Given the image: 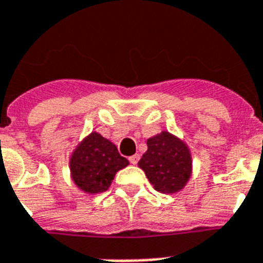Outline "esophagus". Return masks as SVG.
I'll return each mask as SVG.
<instances>
[{"label": "esophagus", "instance_id": "1", "mask_svg": "<svg viewBox=\"0 0 263 263\" xmlns=\"http://www.w3.org/2000/svg\"><path fill=\"white\" fill-rule=\"evenodd\" d=\"M138 160H140V155H134V156H130L129 157L130 164H133V165H136L137 162H138Z\"/></svg>", "mask_w": 263, "mask_h": 263}]
</instances>
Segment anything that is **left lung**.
<instances>
[{"mask_svg": "<svg viewBox=\"0 0 263 263\" xmlns=\"http://www.w3.org/2000/svg\"><path fill=\"white\" fill-rule=\"evenodd\" d=\"M147 151L138 162L155 190L175 194L183 190L191 177L192 158L184 141L168 132L147 140Z\"/></svg>", "mask_w": 263, "mask_h": 263, "instance_id": "8db88e82", "label": "left lung"}]
</instances>
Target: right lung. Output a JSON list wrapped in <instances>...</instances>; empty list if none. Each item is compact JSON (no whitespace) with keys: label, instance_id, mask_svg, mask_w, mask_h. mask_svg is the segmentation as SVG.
<instances>
[{"label":"right lung","instance_id":"add662e5","mask_svg":"<svg viewBox=\"0 0 263 263\" xmlns=\"http://www.w3.org/2000/svg\"><path fill=\"white\" fill-rule=\"evenodd\" d=\"M127 165L116 145L95 132L80 142L69 160L73 183L87 194L107 191L116 173Z\"/></svg>","mask_w":263,"mask_h":263}]
</instances>
